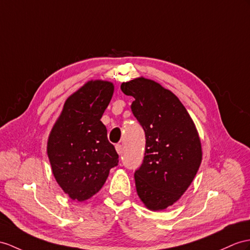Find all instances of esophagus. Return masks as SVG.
<instances>
[{"mask_svg": "<svg viewBox=\"0 0 250 250\" xmlns=\"http://www.w3.org/2000/svg\"><path fill=\"white\" fill-rule=\"evenodd\" d=\"M115 149H117L118 154H119V155H121V154H122V151H123V146H122L121 144H117V145H115Z\"/></svg>", "mask_w": 250, "mask_h": 250, "instance_id": "esophagus-1", "label": "esophagus"}]
</instances>
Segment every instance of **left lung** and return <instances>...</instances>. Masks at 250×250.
Wrapping results in <instances>:
<instances>
[{"instance_id":"left-lung-1","label":"left lung","mask_w":250,"mask_h":250,"mask_svg":"<svg viewBox=\"0 0 250 250\" xmlns=\"http://www.w3.org/2000/svg\"><path fill=\"white\" fill-rule=\"evenodd\" d=\"M132 96L131 111L145 132L144 159L135 172L139 197L158 211L181 197L202 162V145L190 114L178 97L143 77L121 84Z\"/></svg>"}]
</instances>
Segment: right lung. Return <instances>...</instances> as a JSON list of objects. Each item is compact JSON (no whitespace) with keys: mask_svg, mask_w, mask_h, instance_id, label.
I'll return each mask as SVG.
<instances>
[{"mask_svg":"<svg viewBox=\"0 0 250 250\" xmlns=\"http://www.w3.org/2000/svg\"><path fill=\"white\" fill-rule=\"evenodd\" d=\"M112 94L111 83H87L66 100L48 138L54 177L73 200L93 196L104 186L110 168L119 164V155L101 121Z\"/></svg>","mask_w":250,"mask_h":250,"instance_id":"add662e5","label":"right lung"}]
</instances>
